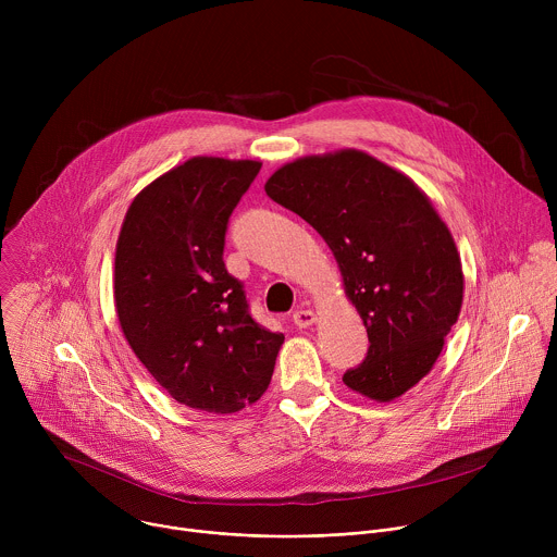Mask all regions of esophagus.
Returning <instances> with one entry per match:
<instances>
[{
    "mask_svg": "<svg viewBox=\"0 0 557 557\" xmlns=\"http://www.w3.org/2000/svg\"><path fill=\"white\" fill-rule=\"evenodd\" d=\"M312 322H314V312H312L310 308H297V310L293 312V324H295V326L308 329V326H312Z\"/></svg>",
    "mask_w": 557,
    "mask_h": 557,
    "instance_id": "1",
    "label": "esophagus"
}]
</instances>
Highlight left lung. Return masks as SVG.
Wrapping results in <instances>:
<instances>
[{"instance_id":"8db88e82","label":"left lung","mask_w":557,"mask_h":557,"mask_svg":"<svg viewBox=\"0 0 557 557\" xmlns=\"http://www.w3.org/2000/svg\"><path fill=\"white\" fill-rule=\"evenodd\" d=\"M264 189L324 237L366 324V359L346 370L344 383L374 401L417 385L462 304L454 237L428 196L357 149L299 158Z\"/></svg>"}]
</instances>
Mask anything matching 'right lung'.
<instances>
[{"instance_id":"1","label":"right lung","mask_w":557,"mask_h":557,"mask_svg":"<svg viewBox=\"0 0 557 557\" xmlns=\"http://www.w3.org/2000/svg\"><path fill=\"white\" fill-rule=\"evenodd\" d=\"M262 163L198 156L147 185L127 209L114 260L125 339L174 399L231 414L271 383L282 333L258 324L224 267L233 209Z\"/></svg>"}]
</instances>
